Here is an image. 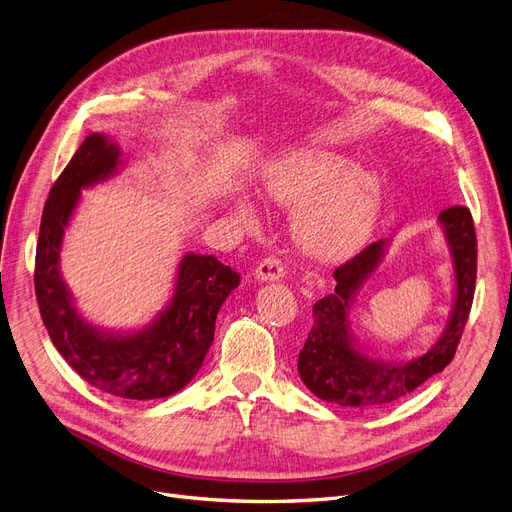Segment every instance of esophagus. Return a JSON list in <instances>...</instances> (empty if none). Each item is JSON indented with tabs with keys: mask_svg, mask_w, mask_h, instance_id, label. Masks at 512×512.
<instances>
[{
	"mask_svg": "<svg viewBox=\"0 0 512 512\" xmlns=\"http://www.w3.org/2000/svg\"><path fill=\"white\" fill-rule=\"evenodd\" d=\"M255 280L259 282H278L284 278V265L276 257H268L257 263V268L253 272Z\"/></svg>",
	"mask_w": 512,
	"mask_h": 512,
	"instance_id": "34e87169",
	"label": "esophagus"
}]
</instances>
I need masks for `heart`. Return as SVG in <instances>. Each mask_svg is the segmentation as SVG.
<instances>
[{
    "instance_id": "1",
    "label": "heart",
    "mask_w": 512,
    "mask_h": 512,
    "mask_svg": "<svg viewBox=\"0 0 512 512\" xmlns=\"http://www.w3.org/2000/svg\"><path fill=\"white\" fill-rule=\"evenodd\" d=\"M263 192L272 203L291 207L299 249L318 261H343L366 247L383 211L385 182L374 169L351 167L343 154L297 152L263 173ZM234 215L253 221L257 209L236 198Z\"/></svg>"
}]
</instances>
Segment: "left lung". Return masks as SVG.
I'll list each match as a JSON object with an SVG mask.
<instances>
[{
    "label": "left lung",
    "instance_id": "8db88e82",
    "mask_svg": "<svg viewBox=\"0 0 512 512\" xmlns=\"http://www.w3.org/2000/svg\"><path fill=\"white\" fill-rule=\"evenodd\" d=\"M454 270V303L441 337L416 358L389 362L362 349L353 337L349 314L364 284L383 263L389 242H372L335 270V293L314 305V324L299 353V376L316 397L347 408H379L404 399L446 368L458 347L475 295L477 236L471 211L450 207L439 213Z\"/></svg>",
    "mask_w": 512,
    "mask_h": 512
}]
</instances>
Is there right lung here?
I'll return each instance as SVG.
<instances>
[{
    "instance_id": "right-lung-1",
    "label": "right lung",
    "mask_w": 512,
    "mask_h": 512,
    "mask_svg": "<svg viewBox=\"0 0 512 512\" xmlns=\"http://www.w3.org/2000/svg\"><path fill=\"white\" fill-rule=\"evenodd\" d=\"M123 150L104 133H90L64 167L43 207L35 253V295L48 335L81 379L125 399H159L184 389L213 343L217 311L240 284L213 255L186 253L173 295L146 326L110 330L87 322L60 274V251L81 190L115 177Z\"/></svg>"
}]
</instances>
